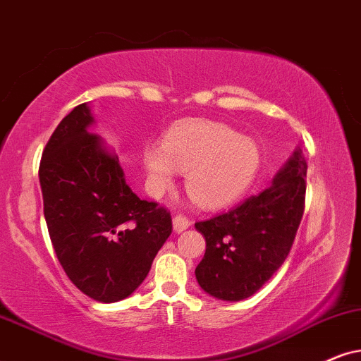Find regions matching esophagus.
I'll return each instance as SVG.
<instances>
[{"label":"esophagus","mask_w":361,"mask_h":361,"mask_svg":"<svg viewBox=\"0 0 361 361\" xmlns=\"http://www.w3.org/2000/svg\"><path fill=\"white\" fill-rule=\"evenodd\" d=\"M190 225H191V221L185 216V214H176V216L173 218V230H175L176 233L185 231Z\"/></svg>","instance_id":"obj_1"}]
</instances>
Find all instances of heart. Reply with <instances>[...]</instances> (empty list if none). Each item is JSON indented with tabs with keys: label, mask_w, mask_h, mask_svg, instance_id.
<instances>
[{
	"label": "heart",
	"mask_w": 361,
	"mask_h": 361,
	"mask_svg": "<svg viewBox=\"0 0 361 361\" xmlns=\"http://www.w3.org/2000/svg\"><path fill=\"white\" fill-rule=\"evenodd\" d=\"M262 154L252 138L221 123L186 121L173 128L165 145H147L143 165L154 195L170 190L176 170L186 173V191L204 208H221L252 186Z\"/></svg>",
	"instance_id": "heart-1"
}]
</instances>
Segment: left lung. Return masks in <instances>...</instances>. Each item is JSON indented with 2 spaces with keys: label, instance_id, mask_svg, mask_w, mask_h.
<instances>
[{
  "label": "left lung",
  "instance_id": "8db88e82",
  "mask_svg": "<svg viewBox=\"0 0 361 361\" xmlns=\"http://www.w3.org/2000/svg\"><path fill=\"white\" fill-rule=\"evenodd\" d=\"M307 161L296 149L270 188L195 228L207 252L195 275L214 298L238 302L262 288L288 257L305 212Z\"/></svg>",
  "mask_w": 361,
  "mask_h": 361
}]
</instances>
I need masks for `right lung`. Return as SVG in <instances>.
<instances>
[{
    "label": "right lung",
    "mask_w": 361,
    "mask_h": 361,
    "mask_svg": "<svg viewBox=\"0 0 361 361\" xmlns=\"http://www.w3.org/2000/svg\"><path fill=\"white\" fill-rule=\"evenodd\" d=\"M88 104L63 118L43 149L39 185L54 253L76 288L102 303L126 298L171 235V214L140 200L120 159L88 131Z\"/></svg>",
    "instance_id": "add662e5"
}]
</instances>
